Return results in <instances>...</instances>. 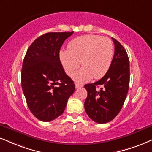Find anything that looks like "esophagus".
<instances>
[{"label": "esophagus", "mask_w": 152, "mask_h": 152, "mask_svg": "<svg viewBox=\"0 0 152 152\" xmlns=\"http://www.w3.org/2000/svg\"><path fill=\"white\" fill-rule=\"evenodd\" d=\"M83 87V85H81V84H78V83H76L75 84V87L77 89H78V88H80V87Z\"/></svg>", "instance_id": "34e87169"}]
</instances>
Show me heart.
<instances>
[{
    "label": "heart",
    "mask_w": 152,
    "mask_h": 152,
    "mask_svg": "<svg viewBox=\"0 0 152 152\" xmlns=\"http://www.w3.org/2000/svg\"><path fill=\"white\" fill-rule=\"evenodd\" d=\"M67 50L60 52V59L67 75L74 76L78 82L101 79L107 73L113 58V45L106 37L87 34L73 39L67 44Z\"/></svg>",
    "instance_id": "1"
}]
</instances>
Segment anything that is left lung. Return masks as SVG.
Masks as SVG:
<instances>
[{
    "label": "left lung",
    "mask_w": 152,
    "mask_h": 152,
    "mask_svg": "<svg viewBox=\"0 0 152 152\" xmlns=\"http://www.w3.org/2000/svg\"><path fill=\"white\" fill-rule=\"evenodd\" d=\"M115 53L109 70L101 80L87 84L85 111L96 123H106L121 111L129 89L130 62L126 50L115 39ZM98 88H100L99 90Z\"/></svg>",
    "instance_id": "left-lung-1"
}]
</instances>
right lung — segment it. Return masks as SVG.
<instances>
[{
  "label": "right lung",
  "instance_id": "right-lung-1",
  "mask_svg": "<svg viewBox=\"0 0 152 152\" xmlns=\"http://www.w3.org/2000/svg\"><path fill=\"white\" fill-rule=\"evenodd\" d=\"M72 32L44 34L30 45L24 56L21 85L28 107L37 119L49 122L64 112L75 89L59 58L62 45Z\"/></svg>",
  "mask_w": 152,
  "mask_h": 152
}]
</instances>
